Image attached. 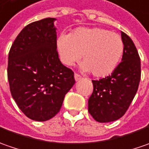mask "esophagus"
I'll return each mask as SVG.
<instances>
[{"instance_id":"34e87169","label":"esophagus","mask_w":149,"mask_h":149,"mask_svg":"<svg viewBox=\"0 0 149 149\" xmlns=\"http://www.w3.org/2000/svg\"><path fill=\"white\" fill-rule=\"evenodd\" d=\"M74 77H75V81H80V80L82 78V77H81V76H80V75L77 74V73H75Z\"/></svg>"}]
</instances>
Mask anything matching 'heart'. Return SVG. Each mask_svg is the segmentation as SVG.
I'll use <instances>...</instances> for the list:
<instances>
[{
  "instance_id": "obj_1",
  "label": "heart",
  "mask_w": 149,
  "mask_h": 149,
  "mask_svg": "<svg viewBox=\"0 0 149 149\" xmlns=\"http://www.w3.org/2000/svg\"><path fill=\"white\" fill-rule=\"evenodd\" d=\"M56 47L63 64L72 66L82 57L81 69L92 72L97 77L111 74L124 54L120 36L99 27H80L71 34L62 33L57 39Z\"/></svg>"
}]
</instances>
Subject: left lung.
Returning <instances> with one entry per match:
<instances>
[{
    "mask_svg": "<svg viewBox=\"0 0 149 149\" xmlns=\"http://www.w3.org/2000/svg\"><path fill=\"white\" fill-rule=\"evenodd\" d=\"M121 39L124 42L122 62L111 75L92 81L93 92L88 100V111L100 123L117 120L125 114L140 81V58L135 45L124 32H121Z\"/></svg>",
    "mask_w": 149,
    "mask_h": 149,
    "instance_id": "obj_1",
    "label": "left lung"
}]
</instances>
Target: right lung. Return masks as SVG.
Listing matches in <instances>:
<instances>
[{
    "label": "right lung",
    "mask_w": 149,
    "mask_h": 149,
    "mask_svg": "<svg viewBox=\"0 0 149 149\" xmlns=\"http://www.w3.org/2000/svg\"><path fill=\"white\" fill-rule=\"evenodd\" d=\"M55 20L43 19L25 26L8 56L11 95L33 120L46 121L56 116L75 83L73 72L59 60Z\"/></svg>",
    "instance_id": "obj_1"
}]
</instances>
